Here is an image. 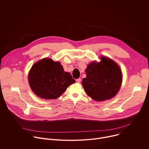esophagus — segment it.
<instances>
[{
	"instance_id": "1",
	"label": "esophagus",
	"mask_w": 149,
	"mask_h": 149,
	"mask_svg": "<svg viewBox=\"0 0 149 149\" xmlns=\"http://www.w3.org/2000/svg\"><path fill=\"white\" fill-rule=\"evenodd\" d=\"M81 79L80 78H78V79H76V82H78V83H79L81 82Z\"/></svg>"
}]
</instances>
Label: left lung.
Masks as SVG:
<instances>
[{
  "mask_svg": "<svg viewBox=\"0 0 149 149\" xmlns=\"http://www.w3.org/2000/svg\"><path fill=\"white\" fill-rule=\"evenodd\" d=\"M87 77L82 85L87 95L95 101L111 99L118 92L122 82L121 71L117 63L107 57L93 62L86 70Z\"/></svg>",
  "mask_w": 149,
  "mask_h": 149,
  "instance_id": "left-lung-1",
  "label": "left lung"
}]
</instances>
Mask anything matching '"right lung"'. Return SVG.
Segmentation results:
<instances>
[{
    "instance_id": "add662e5",
    "label": "right lung",
    "mask_w": 149,
    "mask_h": 149,
    "mask_svg": "<svg viewBox=\"0 0 149 149\" xmlns=\"http://www.w3.org/2000/svg\"><path fill=\"white\" fill-rule=\"evenodd\" d=\"M30 87L38 97L56 99L75 82L69 72L63 71L59 62L45 58L35 63L28 75Z\"/></svg>"
}]
</instances>
